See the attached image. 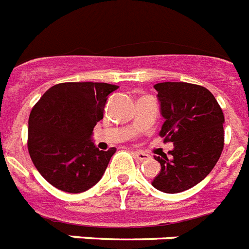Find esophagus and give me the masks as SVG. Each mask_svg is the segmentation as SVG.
<instances>
[{
    "instance_id": "obj_1",
    "label": "esophagus",
    "mask_w": 249,
    "mask_h": 249,
    "mask_svg": "<svg viewBox=\"0 0 249 249\" xmlns=\"http://www.w3.org/2000/svg\"><path fill=\"white\" fill-rule=\"evenodd\" d=\"M133 156L140 161H145L147 160V159H150V155H148L147 152H143V151H135V152H133Z\"/></svg>"
}]
</instances>
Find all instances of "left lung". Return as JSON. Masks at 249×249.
Wrapping results in <instances>:
<instances>
[{
  "label": "left lung",
  "instance_id": "left-lung-1",
  "mask_svg": "<svg viewBox=\"0 0 249 249\" xmlns=\"http://www.w3.org/2000/svg\"><path fill=\"white\" fill-rule=\"evenodd\" d=\"M160 136L173 142L170 156H155L161 171L152 181L157 190L176 194L205 179L224 147V114L214 95L201 86L184 82L157 83Z\"/></svg>",
  "mask_w": 249,
  "mask_h": 249
}]
</instances>
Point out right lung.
Listing matches in <instances>:
<instances>
[{
  "mask_svg": "<svg viewBox=\"0 0 249 249\" xmlns=\"http://www.w3.org/2000/svg\"><path fill=\"white\" fill-rule=\"evenodd\" d=\"M108 83H60L48 89L29 117L27 148L34 165L53 186L83 193L101 180L116 152L95 147L90 136L103 118Z\"/></svg>",
  "mask_w": 249,
  "mask_h": 249,
  "instance_id": "add662e5",
  "label": "right lung"
}]
</instances>
